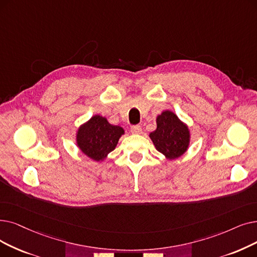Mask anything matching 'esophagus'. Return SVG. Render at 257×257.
Instances as JSON below:
<instances>
[{"mask_svg": "<svg viewBox=\"0 0 257 257\" xmlns=\"http://www.w3.org/2000/svg\"><path fill=\"white\" fill-rule=\"evenodd\" d=\"M142 127L141 126H132L131 127V132L133 135H141L142 133Z\"/></svg>", "mask_w": 257, "mask_h": 257, "instance_id": "1", "label": "esophagus"}]
</instances>
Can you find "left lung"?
I'll return each mask as SVG.
<instances>
[{
  "instance_id": "obj_1",
  "label": "left lung",
  "mask_w": 257,
  "mask_h": 257,
  "mask_svg": "<svg viewBox=\"0 0 257 257\" xmlns=\"http://www.w3.org/2000/svg\"><path fill=\"white\" fill-rule=\"evenodd\" d=\"M156 150L167 160H176L190 146L191 133L188 125L173 111L164 110L156 116V129L149 133Z\"/></svg>"
}]
</instances>
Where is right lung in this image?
I'll return each instance as SVG.
<instances>
[{
	"label": "right lung",
	"mask_w": 257,
	"mask_h": 257,
	"mask_svg": "<svg viewBox=\"0 0 257 257\" xmlns=\"http://www.w3.org/2000/svg\"><path fill=\"white\" fill-rule=\"evenodd\" d=\"M125 130L110 124L105 116L95 114L76 130L75 143L81 152L92 161L103 162L113 151Z\"/></svg>",
	"instance_id": "obj_1"
}]
</instances>
